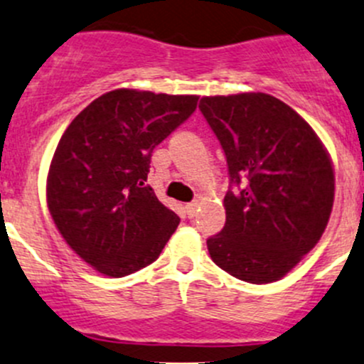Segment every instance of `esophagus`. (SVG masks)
<instances>
[{
    "instance_id": "1",
    "label": "esophagus",
    "mask_w": 364,
    "mask_h": 364,
    "mask_svg": "<svg viewBox=\"0 0 364 364\" xmlns=\"http://www.w3.org/2000/svg\"><path fill=\"white\" fill-rule=\"evenodd\" d=\"M196 210H198V201H191V203L186 205V212L189 218H194V215H196Z\"/></svg>"
}]
</instances>
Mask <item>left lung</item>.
Wrapping results in <instances>:
<instances>
[{
  "label": "left lung",
  "mask_w": 364,
  "mask_h": 364,
  "mask_svg": "<svg viewBox=\"0 0 364 364\" xmlns=\"http://www.w3.org/2000/svg\"><path fill=\"white\" fill-rule=\"evenodd\" d=\"M230 182L226 223L207 240L215 265L242 282L282 279L315 247L334 201L329 152L308 122L267 93L203 97Z\"/></svg>",
  "instance_id": "1"
}]
</instances>
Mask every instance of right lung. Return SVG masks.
Masks as SVG:
<instances>
[{"mask_svg":"<svg viewBox=\"0 0 364 364\" xmlns=\"http://www.w3.org/2000/svg\"><path fill=\"white\" fill-rule=\"evenodd\" d=\"M198 95L118 88L85 107L61 136L48 207L65 242L95 271L132 274L157 260L178 215L146 186L154 149L194 113Z\"/></svg>","mask_w":364,"mask_h":364,"instance_id":"right-lung-1","label":"right lung"}]
</instances>
